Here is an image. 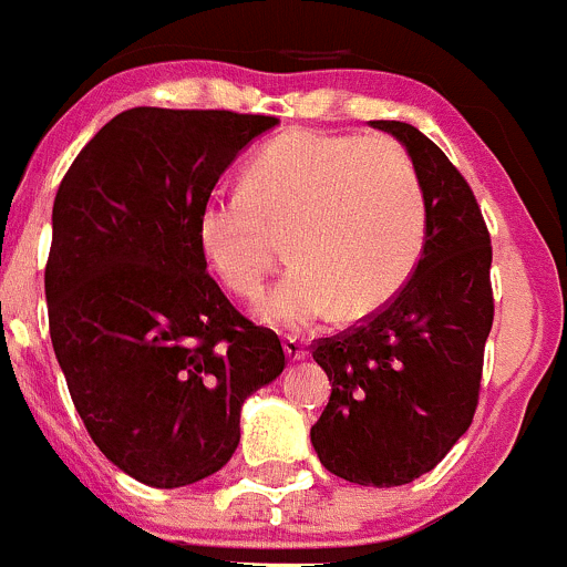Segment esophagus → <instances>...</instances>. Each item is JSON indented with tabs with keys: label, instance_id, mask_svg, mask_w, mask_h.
<instances>
[{
	"label": "esophagus",
	"instance_id": "esophagus-1",
	"mask_svg": "<svg viewBox=\"0 0 567 567\" xmlns=\"http://www.w3.org/2000/svg\"><path fill=\"white\" fill-rule=\"evenodd\" d=\"M285 353H288V359H293V362H299V359L307 357V346L305 340H299V337H285Z\"/></svg>",
	"mask_w": 567,
	"mask_h": 567
}]
</instances>
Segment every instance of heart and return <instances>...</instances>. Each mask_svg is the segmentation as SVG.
Returning <instances> with one entry per match:
<instances>
[{"label": "heart", "instance_id": "heart-1", "mask_svg": "<svg viewBox=\"0 0 567 567\" xmlns=\"http://www.w3.org/2000/svg\"><path fill=\"white\" fill-rule=\"evenodd\" d=\"M277 233H290L296 266L260 305L262 320L305 329L334 312L370 316L409 282L425 249L420 175L384 136L290 131L260 147L244 188H219L197 216L205 257L244 299L266 290Z\"/></svg>", "mask_w": 567, "mask_h": 567}]
</instances>
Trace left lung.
I'll return each mask as SVG.
<instances>
[{
    "mask_svg": "<svg viewBox=\"0 0 567 567\" xmlns=\"http://www.w3.org/2000/svg\"><path fill=\"white\" fill-rule=\"evenodd\" d=\"M409 151L427 236L409 282L381 310L312 346L331 398L312 447L337 477L375 488L431 472L472 425L494 323L491 236L466 177L400 120H373Z\"/></svg>",
    "mask_w": 567,
    "mask_h": 567,
    "instance_id": "obj_1",
    "label": "left lung"
}]
</instances>
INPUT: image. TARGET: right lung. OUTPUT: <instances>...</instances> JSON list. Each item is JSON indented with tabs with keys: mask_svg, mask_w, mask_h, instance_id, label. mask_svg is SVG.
I'll return each instance as SVG.
<instances>
[{
	"mask_svg": "<svg viewBox=\"0 0 567 567\" xmlns=\"http://www.w3.org/2000/svg\"><path fill=\"white\" fill-rule=\"evenodd\" d=\"M279 120L136 106L73 158L51 210L49 331L101 453L153 488L219 472L241 405L285 370L271 329L205 268L197 216L216 181Z\"/></svg>",
	"mask_w": 567,
	"mask_h": 567,
	"instance_id": "obj_1",
	"label": "right lung"
}]
</instances>
